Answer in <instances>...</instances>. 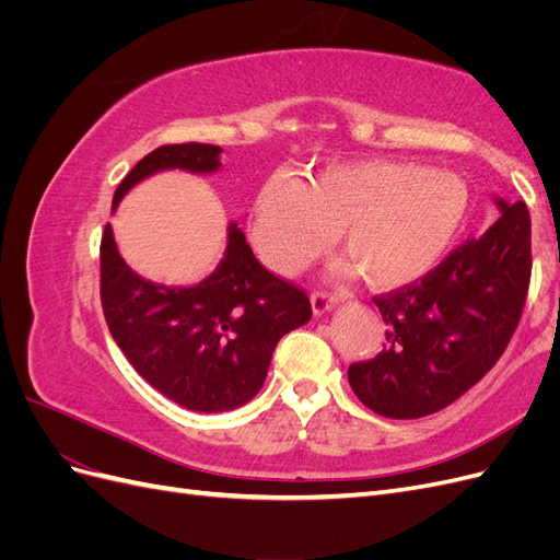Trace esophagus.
Instances as JSON below:
<instances>
[{
	"label": "esophagus",
	"mask_w": 560,
	"mask_h": 560,
	"mask_svg": "<svg viewBox=\"0 0 560 560\" xmlns=\"http://www.w3.org/2000/svg\"><path fill=\"white\" fill-rule=\"evenodd\" d=\"M338 303V296H334V294H329V292H313L311 294V306H313V313L315 315H322V313H327L329 308H334Z\"/></svg>",
	"instance_id": "1"
}]
</instances>
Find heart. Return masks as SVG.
<instances>
[{
    "label": "heart",
    "mask_w": 560,
    "mask_h": 560,
    "mask_svg": "<svg viewBox=\"0 0 560 560\" xmlns=\"http://www.w3.org/2000/svg\"><path fill=\"white\" fill-rule=\"evenodd\" d=\"M469 217L460 175L409 161H352L322 167L303 184L290 175L264 182L252 202V243L264 264L294 276L336 233L343 273L374 290L409 287L442 264Z\"/></svg>",
    "instance_id": "obj_1"
}]
</instances>
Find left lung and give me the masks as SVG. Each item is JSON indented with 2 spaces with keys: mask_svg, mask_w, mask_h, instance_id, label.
<instances>
[{
  "mask_svg": "<svg viewBox=\"0 0 560 560\" xmlns=\"http://www.w3.org/2000/svg\"><path fill=\"white\" fill-rule=\"evenodd\" d=\"M502 217L422 280L374 296L387 343L348 369L352 393L385 418H422L477 385L518 327L530 287V212L498 200Z\"/></svg>",
  "mask_w": 560,
  "mask_h": 560,
  "instance_id": "1",
  "label": "left lung"
}]
</instances>
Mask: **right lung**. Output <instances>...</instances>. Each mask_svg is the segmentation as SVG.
Listing matches in <instances>:
<instances>
[{
	"mask_svg": "<svg viewBox=\"0 0 560 560\" xmlns=\"http://www.w3.org/2000/svg\"><path fill=\"white\" fill-rule=\"evenodd\" d=\"M214 144H163L121 179L116 202L140 179L167 167L214 173ZM100 301L116 346L135 371L184 409L217 413L259 393L280 338L311 319L301 287L266 270L238 224L214 273L194 287H163L132 273L114 243H100Z\"/></svg>",
	"mask_w": 560,
	"mask_h": 560,
	"instance_id": "obj_1",
	"label": "right lung"
}]
</instances>
